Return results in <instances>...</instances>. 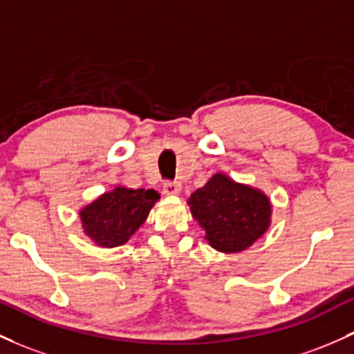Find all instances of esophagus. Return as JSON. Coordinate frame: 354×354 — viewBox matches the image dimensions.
I'll use <instances>...</instances> for the list:
<instances>
[{
    "mask_svg": "<svg viewBox=\"0 0 354 354\" xmlns=\"http://www.w3.org/2000/svg\"><path fill=\"white\" fill-rule=\"evenodd\" d=\"M162 192H165V195H168V196L180 195L181 183H178V181H166V183L162 185Z\"/></svg>",
    "mask_w": 354,
    "mask_h": 354,
    "instance_id": "34e87169",
    "label": "esophagus"
}]
</instances>
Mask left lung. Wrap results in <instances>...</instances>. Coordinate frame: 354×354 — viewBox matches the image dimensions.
Instances as JSON below:
<instances>
[{
  "instance_id": "8db88e82",
  "label": "left lung",
  "mask_w": 354,
  "mask_h": 354,
  "mask_svg": "<svg viewBox=\"0 0 354 354\" xmlns=\"http://www.w3.org/2000/svg\"><path fill=\"white\" fill-rule=\"evenodd\" d=\"M193 218L205 230L209 247L239 254L262 239L272 223L270 198L255 186L215 173L188 198Z\"/></svg>"
}]
</instances>
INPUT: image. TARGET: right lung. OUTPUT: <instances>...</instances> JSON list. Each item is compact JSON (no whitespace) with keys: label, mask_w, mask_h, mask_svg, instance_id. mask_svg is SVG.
<instances>
[{"label":"right lung","mask_w":354,"mask_h":354,"mask_svg":"<svg viewBox=\"0 0 354 354\" xmlns=\"http://www.w3.org/2000/svg\"><path fill=\"white\" fill-rule=\"evenodd\" d=\"M156 201L154 189L115 186L80 208L84 234L102 248L124 245L142 227Z\"/></svg>","instance_id":"add662e5"}]
</instances>
